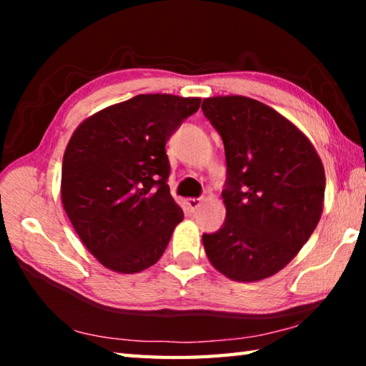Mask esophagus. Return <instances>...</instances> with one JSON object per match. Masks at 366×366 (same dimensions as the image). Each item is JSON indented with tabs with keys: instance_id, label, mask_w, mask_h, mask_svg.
Wrapping results in <instances>:
<instances>
[{
	"instance_id": "obj_1",
	"label": "esophagus",
	"mask_w": 366,
	"mask_h": 366,
	"mask_svg": "<svg viewBox=\"0 0 366 366\" xmlns=\"http://www.w3.org/2000/svg\"><path fill=\"white\" fill-rule=\"evenodd\" d=\"M187 208L190 209V212H195V209H198L200 208V205H202V200L200 198H187Z\"/></svg>"
}]
</instances>
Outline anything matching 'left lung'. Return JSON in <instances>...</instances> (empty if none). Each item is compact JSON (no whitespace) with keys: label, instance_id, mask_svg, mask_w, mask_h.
Instances as JSON below:
<instances>
[{"label":"left lung","instance_id":"8db88e82","mask_svg":"<svg viewBox=\"0 0 366 366\" xmlns=\"http://www.w3.org/2000/svg\"><path fill=\"white\" fill-rule=\"evenodd\" d=\"M224 144L226 221L203 234L207 257L232 281L255 282L292 262L325 205V168L312 142L287 117L242 95L202 104Z\"/></svg>","mask_w":366,"mask_h":366}]
</instances>
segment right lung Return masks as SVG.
Masks as SVG:
<instances>
[{
	"mask_svg": "<svg viewBox=\"0 0 366 366\" xmlns=\"http://www.w3.org/2000/svg\"><path fill=\"white\" fill-rule=\"evenodd\" d=\"M202 98L137 95L79 124L66 147L61 202L104 268L134 274L163 255L184 219L166 184V142Z\"/></svg>",
	"mask_w": 366,
	"mask_h": 366,
	"instance_id": "obj_1",
	"label": "right lung"
}]
</instances>
